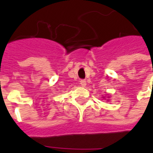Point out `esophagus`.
<instances>
[{
    "label": "esophagus",
    "instance_id": "34e87169",
    "mask_svg": "<svg viewBox=\"0 0 153 153\" xmlns=\"http://www.w3.org/2000/svg\"><path fill=\"white\" fill-rule=\"evenodd\" d=\"M80 85H81L82 87H86V80H84V79H82L81 81H80Z\"/></svg>",
    "mask_w": 153,
    "mask_h": 153
}]
</instances>
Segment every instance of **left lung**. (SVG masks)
Returning <instances> with one entry per match:
<instances>
[{
    "instance_id": "1",
    "label": "left lung",
    "mask_w": 153,
    "mask_h": 153,
    "mask_svg": "<svg viewBox=\"0 0 153 153\" xmlns=\"http://www.w3.org/2000/svg\"><path fill=\"white\" fill-rule=\"evenodd\" d=\"M107 100H108V99H107Z\"/></svg>"
}]
</instances>
